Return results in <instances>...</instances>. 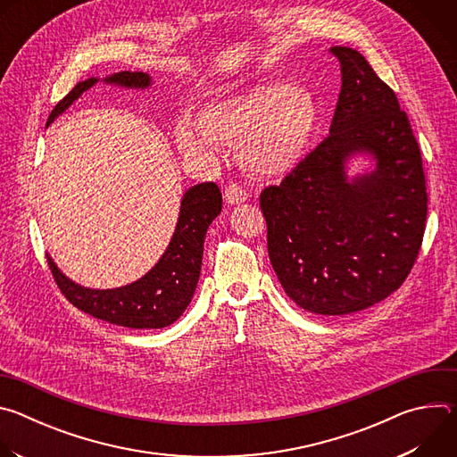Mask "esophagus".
I'll return each mask as SVG.
<instances>
[{"mask_svg": "<svg viewBox=\"0 0 457 457\" xmlns=\"http://www.w3.org/2000/svg\"><path fill=\"white\" fill-rule=\"evenodd\" d=\"M247 191L242 187V186H238L237 182H231V184H228L226 187H224V201L228 203V204H242V203H245L247 201Z\"/></svg>", "mask_w": 457, "mask_h": 457, "instance_id": "1", "label": "esophagus"}]
</instances>
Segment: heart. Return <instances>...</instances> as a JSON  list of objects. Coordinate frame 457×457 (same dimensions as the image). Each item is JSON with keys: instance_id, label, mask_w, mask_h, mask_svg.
<instances>
[{"instance_id": "1", "label": "heart", "mask_w": 457, "mask_h": 457, "mask_svg": "<svg viewBox=\"0 0 457 457\" xmlns=\"http://www.w3.org/2000/svg\"><path fill=\"white\" fill-rule=\"evenodd\" d=\"M316 128L311 96L284 81H262L208 103L197 120L179 119L177 150L195 162L215 164L222 146L238 149L242 166L264 179L289 175L307 154Z\"/></svg>"}]
</instances>
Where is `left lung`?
<instances>
[{
    "instance_id": "left-lung-1",
    "label": "left lung",
    "mask_w": 457,
    "mask_h": 457,
    "mask_svg": "<svg viewBox=\"0 0 457 457\" xmlns=\"http://www.w3.org/2000/svg\"><path fill=\"white\" fill-rule=\"evenodd\" d=\"M342 90L325 137L260 193L271 266L302 309L342 316L393 295L411 273L427 220L418 141L395 90L354 48L333 46ZM367 154L370 172L349 178Z\"/></svg>"
}]
</instances>
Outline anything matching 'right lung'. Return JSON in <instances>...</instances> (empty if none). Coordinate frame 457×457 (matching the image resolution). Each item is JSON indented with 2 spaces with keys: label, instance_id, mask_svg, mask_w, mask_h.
Returning <instances> with one entry per match:
<instances>
[{
  "label": "right lung",
  "instance_id": "1",
  "mask_svg": "<svg viewBox=\"0 0 457 457\" xmlns=\"http://www.w3.org/2000/svg\"><path fill=\"white\" fill-rule=\"evenodd\" d=\"M99 79L78 83L52 110L46 126L67 110ZM122 88H148L145 72H117L103 79ZM222 210V193L215 182L191 186L180 201L173 237L159 262L139 280L115 289H90L64 277L48 256L54 280L67 300L83 312L129 329H161L173 323L189 305L203 266L204 238L210 224Z\"/></svg>",
  "mask_w": 457,
  "mask_h": 457
}]
</instances>
